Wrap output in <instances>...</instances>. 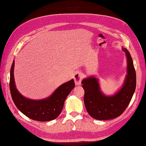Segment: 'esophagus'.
Here are the masks:
<instances>
[{"label": "esophagus", "mask_w": 146, "mask_h": 146, "mask_svg": "<svg viewBox=\"0 0 146 146\" xmlns=\"http://www.w3.org/2000/svg\"><path fill=\"white\" fill-rule=\"evenodd\" d=\"M83 80V74L81 73L77 72L74 73V83L76 84V85H80L81 83V81Z\"/></svg>", "instance_id": "1"}]
</instances>
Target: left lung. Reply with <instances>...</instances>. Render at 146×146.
<instances>
[{
    "instance_id": "obj_1",
    "label": "left lung",
    "mask_w": 146,
    "mask_h": 146,
    "mask_svg": "<svg viewBox=\"0 0 146 146\" xmlns=\"http://www.w3.org/2000/svg\"><path fill=\"white\" fill-rule=\"evenodd\" d=\"M127 58V74L123 87L113 96L101 93L98 80L94 77L82 81L84 103L87 112L94 119L109 120L123 113L133 98L136 86V74L129 52L123 48Z\"/></svg>"
}]
</instances>
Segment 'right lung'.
I'll return each instance as SVG.
<instances>
[{
  "mask_svg": "<svg viewBox=\"0 0 146 146\" xmlns=\"http://www.w3.org/2000/svg\"><path fill=\"white\" fill-rule=\"evenodd\" d=\"M14 60L11 68L10 91L13 103L26 116L38 121H49L56 119L62 112L66 97L74 87L72 79L60 86L52 96L45 100L34 101L22 96L16 89L13 78Z\"/></svg>",
  "mask_w": 146,
  "mask_h": 146,
  "instance_id": "obj_1",
  "label": "right lung"
}]
</instances>
